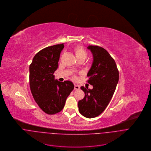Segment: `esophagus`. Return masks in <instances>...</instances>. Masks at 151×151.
<instances>
[{
	"mask_svg": "<svg viewBox=\"0 0 151 151\" xmlns=\"http://www.w3.org/2000/svg\"><path fill=\"white\" fill-rule=\"evenodd\" d=\"M78 89H80V86L77 84H75L74 85V90H78Z\"/></svg>",
	"mask_w": 151,
	"mask_h": 151,
	"instance_id": "obj_1",
	"label": "esophagus"
}]
</instances>
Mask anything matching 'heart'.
Segmentation results:
<instances>
[{
	"instance_id": "b5f03b06",
	"label": "heart",
	"mask_w": 151,
	"mask_h": 151,
	"mask_svg": "<svg viewBox=\"0 0 151 151\" xmlns=\"http://www.w3.org/2000/svg\"><path fill=\"white\" fill-rule=\"evenodd\" d=\"M74 51L77 59L86 58L87 56V52L84 48L81 46H76L74 48Z\"/></svg>"
}]
</instances>
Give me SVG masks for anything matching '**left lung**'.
I'll use <instances>...</instances> for the list:
<instances>
[{
    "instance_id": "left-lung-1",
    "label": "left lung",
    "mask_w": 151,
    "mask_h": 151,
    "mask_svg": "<svg viewBox=\"0 0 151 151\" xmlns=\"http://www.w3.org/2000/svg\"><path fill=\"white\" fill-rule=\"evenodd\" d=\"M87 48L93 56L92 67L87 74V83L93 88L81 87L85 96L78 101V106L82 115L92 118L103 112L109 103L118 82L119 72L107 50L98 46L90 45Z\"/></svg>"
}]
</instances>
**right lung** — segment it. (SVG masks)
I'll return each mask as SVG.
<instances>
[{"label":"right lung","mask_w":151,"mask_h":151,"mask_svg":"<svg viewBox=\"0 0 151 151\" xmlns=\"http://www.w3.org/2000/svg\"><path fill=\"white\" fill-rule=\"evenodd\" d=\"M64 43L48 46L36 54L29 65V87L35 101L45 113L53 115L61 111L74 89L70 81L55 80L60 53Z\"/></svg>","instance_id":"right-lung-1"}]
</instances>
